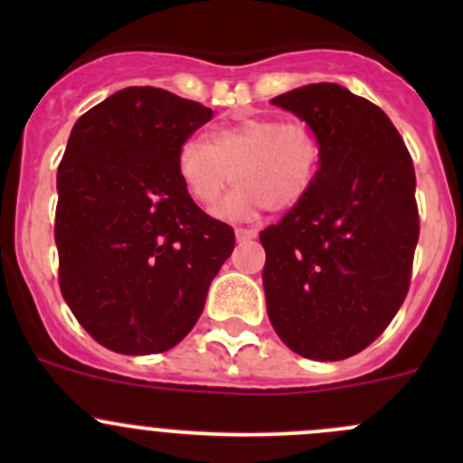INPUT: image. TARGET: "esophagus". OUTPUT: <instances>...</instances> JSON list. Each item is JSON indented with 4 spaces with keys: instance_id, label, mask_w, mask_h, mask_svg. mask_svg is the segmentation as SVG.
I'll return each instance as SVG.
<instances>
[{
    "instance_id": "obj_1",
    "label": "esophagus",
    "mask_w": 463,
    "mask_h": 463,
    "mask_svg": "<svg viewBox=\"0 0 463 463\" xmlns=\"http://www.w3.org/2000/svg\"><path fill=\"white\" fill-rule=\"evenodd\" d=\"M235 237L237 241H249L258 237V231L255 228H235Z\"/></svg>"
}]
</instances>
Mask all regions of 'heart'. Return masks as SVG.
Listing matches in <instances>:
<instances>
[{"label":"heart","mask_w":463,"mask_h":463,"mask_svg":"<svg viewBox=\"0 0 463 463\" xmlns=\"http://www.w3.org/2000/svg\"><path fill=\"white\" fill-rule=\"evenodd\" d=\"M320 167V141L305 123L246 118L210 137L188 138L176 154V170L190 197L213 213L235 172V193L223 203L228 219H249L260 210H287L307 197Z\"/></svg>","instance_id":"b5f03b06"}]
</instances>
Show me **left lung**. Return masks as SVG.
I'll list each match as a JSON object with an SVG mask.
<instances>
[{
    "label": "left lung",
    "instance_id": "8db88e82",
    "mask_svg": "<svg viewBox=\"0 0 463 463\" xmlns=\"http://www.w3.org/2000/svg\"><path fill=\"white\" fill-rule=\"evenodd\" d=\"M320 141L300 203L260 232L275 334L311 361L363 352L403 305L419 241L412 156L385 111L334 82L273 98Z\"/></svg>",
    "mask_w": 463,
    "mask_h": 463
}]
</instances>
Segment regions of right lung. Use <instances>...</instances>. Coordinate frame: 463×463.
Wrapping results in <instances>:
<instances>
[{"mask_svg": "<svg viewBox=\"0 0 463 463\" xmlns=\"http://www.w3.org/2000/svg\"><path fill=\"white\" fill-rule=\"evenodd\" d=\"M213 109L128 87L78 118L58 165V282L76 320L118 354L167 352L202 316L235 231L185 190L176 154Z\"/></svg>", "mask_w": 463, "mask_h": 463, "instance_id": "right-lung-1", "label": "right lung"}]
</instances>
